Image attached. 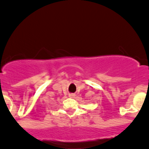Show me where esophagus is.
Listing matches in <instances>:
<instances>
[{
	"mask_svg": "<svg viewBox=\"0 0 149 149\" xmlns=\"http://www.w3.org/2000/svg\"><path fill=\"white\" fill-rule=\"evenodd\" d=\"M74 96H75V94H74V93H70L68 95V97H70V98H74Z\"/></svg>",
	"mask_w": 149,
	"mask_h": 149,
	"instance_id": "1",
	"label": "esophagus"
}]
</instances>
